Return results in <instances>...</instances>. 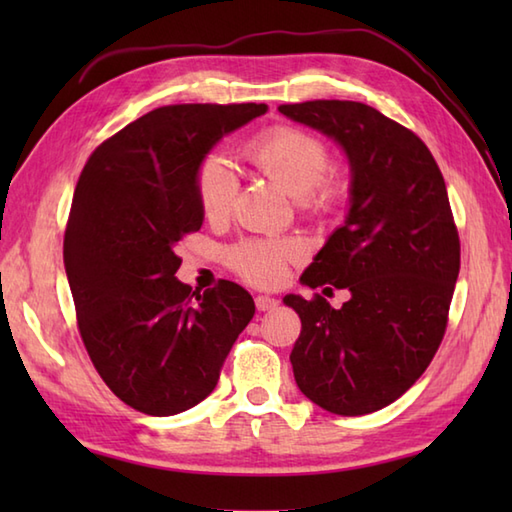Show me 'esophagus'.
I'll return each mask as SVG.
<instances>
[{
  "mask_svg": "<svg viewBox=\"0 0 512 512\" xmlns=\"http://www.w3.org/2000/svg\"><path fill=\"white\" fill-rule=\"evenodd\" d=\"M255 306L259 312H270L279 306V301L275 297H268V295H257L255 297Z\"/></svg>",
  "mask_w": 512,
  "mask_h": 512,
  "instance_id": "1",
  "label": "esophagus"
}]
</instances>
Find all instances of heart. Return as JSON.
<instances>
[{"mask_svg":"<svg viewBox=\"0 0 512 512\" xmlns=\"http://www.w3.org/2000/svg\"><path fill=\"white\" fill-rule=\"evenodd\" d=\"M250 167L279 184L303 209L325 211L336 202L341 184L328 173V147L306 129L275 125L244 147ZM237 191L233 171L220 156H206L195 171V193L206 217L228 213ZM301 255V246L290 239H244L228 250V264L255 286H277L286 268Z\"/></svg>","mask_w":512,"mask_h":512,"instance_id":"heart-1","label":"heart"}]
</instances>
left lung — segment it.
Segmentation results:
<instances>
[{
  "mask_svg": "<svg viewBox=\"0 0 512 512\" xmlns=\"http://www.w3.org/2000/svg\"><path fill=\"white\" fill-rule=\"evenodd\" d=\"M279 112L334 138L352 171L345 224L301 275L310 288L332 284L352 297L339 310L321 295L284 299L301 319L292 372L314 405L363 416L416 383L447 330L460 273L447 184L411 129L365 103L306 101Z\"/></svg>",
  "mask_w": 512,
  "mask_h": 512,
  "instance_id": "8db88e82",
  "label": "left lung"
}]
</instances>
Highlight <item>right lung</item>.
I'll return each instance as SVG.
<instances>
[{"label": "right lung", "mask_w": 512, "mask_h": 512, "mask_svg": "<svg viewBox=\"0 0 512 512\" xmlns=\"http://www.w3.org/2000/svg\"><path fill=\"white\" fill-rule=\"evenodd\" d=\"M264 103L165 105L92 151L63 237L76 323L96 372L125 405L173 416L198 405L255 303L222 279H176V244L200 231L195 171L222 136L266 114Z\"/></svg>", "instance_id": "right-lung-1"}]
</instances>
